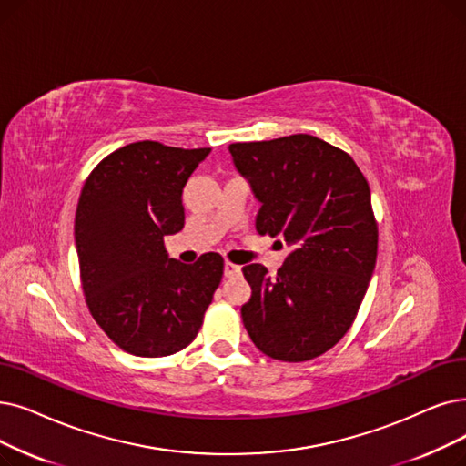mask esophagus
Here are the masks:
<instances>
[{"label":"esophagus","instance_id":"obj_1","mask_svg":"<svg viewBox=\"0 0 466 466\" xmlns=\"http://www.w3.org/2000/svg\"><path fill=\"white\" fill-rule=\"evenodd\" d=\"M241 272V267H238V265H234V262H225V276L227 278H234V276H238Z\"/></svg>","mask_w":466,"mask_h":466}]
</instances>
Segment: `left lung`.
<instances>
[{
    "label": "left lung",
    "instance_id": "obj_1",
    "mask_svg": "<svg viewBox=\"0 0 466 466\" xmlns=\"http://www.w3.org/2000/svg\"><path fill=\"white\" fill-rule=\"evenodd\" d=\"M260 201L257 232L291 248L274 278L244 267L241 307L255 347L274 360L307 361L350 329L377 260L371 192L354 159L312 135L228 147Z\"/></svg>",
    "mask_w": 466,
    "mask_h": 466
}]
</instances>
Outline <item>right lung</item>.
I'll list each match as a JSON object with an SVG mask.
<instances>
[{
    "mask_svg": "<svg viewBox=\"0 0 466 466\" xmlns=\"http://www.w3.org/2000/svg\"><path fill=\"white\" fill-rule=\"evenodd\" d=\"M209 152L138 140L100 161L79 196L74 236L86 302L129 354L161 358L187 349L220 283L218 253L180 265L164 246L185 227L183 188Z\"/></svg>",
    "mask_w": 466,
    "mask_h": 466,
    "instance_id": "add662e5",
    "label": "right lung"
}]
</instances>
